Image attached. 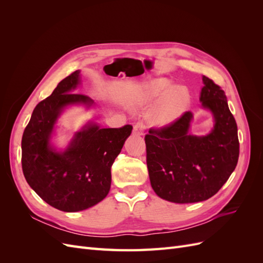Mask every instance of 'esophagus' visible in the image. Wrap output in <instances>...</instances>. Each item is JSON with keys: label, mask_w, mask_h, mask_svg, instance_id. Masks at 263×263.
Returning <instances> with one entry per match:
<instances>
[{"label": "esophagus", "mask_w": 263, "mask_h": 263, "mask_svg": "<svg viewBox=\"0 0 263 263\" xmlns=\"http://www.w3.org/2000/svg\"><path fill=\"white\" fill-rule=\"evenodd\" d=\"M144 130H145L144 124L142 123L135 124V126H134V134L135 135H138V136H140V135H144Z\"/></svg>", "instance_id": "34e87169"}]
</instances>
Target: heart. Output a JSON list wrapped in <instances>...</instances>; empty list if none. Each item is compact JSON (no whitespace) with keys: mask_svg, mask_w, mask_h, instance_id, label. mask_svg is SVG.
<instances>
[{"mask_svg":"<svg viewBox=\"0 0 263 263\" xmlns=\"http://www.w3.org/2000/svg\"><path fill=\"white\" fill-rule=\"evenodd\" d=\"M154 121L157 125L172 124L184 113L190 102V92L184 85H174L166 78H158L142 85L133 100V104H144L160 99Z\"/></svg>","mask_w":263,"mask_h":263,"instance_id":"heart-1","label":"heart"}]
</instances>
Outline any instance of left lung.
I'll return each mask as SVG.
<instances>
[{
	"label": "left lung",
	"instance_id": "8db88e82",
	"mask_svg": "<svg viewBox=\"0 0 263 263\" xmlns=\"http://www.w3.org/2000/svg\"><path fill=\"white\" fill-rule=\"evenodd\" d=\"M200 101L214 118L205 136L190 134L193 114L145 136L149 179L156 194L165 201L185 204L209 200L225 184L239 157L237 124L225 92L203 76Z\"/></svg>",
	"mask_w": 263,
	"mask_h": 263
}]
</instances>
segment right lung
Wrapping results in <instances>:
<instances>
[{"label":"right lung","mask_w":263,"mask_h":263,"mask_svg":"<svg viewBox=\"0 0 263 263\" xmlns=\"http://www.w3.org/2000/svg\"><path fill=\"white\" fill-rule=\"evenodd\" d=\"M81 82L80 70L63 79L50 97L36 105L22 138V168L29 186L52 208L83 211L104 200L110 189V168L133 126L101 128L87 123L65 150L51 145L54 125L63 109L94 101L73 93Z\"/></svg>","instance_id":"right-lung-1"}]
</instances>
